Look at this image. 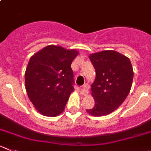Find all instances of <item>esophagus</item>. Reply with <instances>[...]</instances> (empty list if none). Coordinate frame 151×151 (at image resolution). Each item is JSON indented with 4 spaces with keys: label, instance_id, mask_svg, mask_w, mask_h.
<instances>
[{
    "label": "esophagus",
    "instance_id": "34e87169",
    "mask_svg": "<svg viewBox=\"0 0 151 151\" xmlns=\"http://www.w3.org/2000/svg\"><path fill=\"white\" fill-rule=\"evenodd\" d=\"M80 92H81V94L84 95V96H87V95L88 94L89 91H88V85L87 84H84L83 86H82Z\"/></svg>",
    "mask_w": 151,
    "mask_h": 151
}]
</instances>
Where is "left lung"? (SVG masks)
Returning <instances> with one entry per match:
<instances>
[{"mask_svg":"<svg viewBox=\"0 0 151 151\" xmlns=\"http://www.w3.org/2000/svg\"><path fill=\"white\" fill-rule=\"evenodd\" d=\"M89 59L96 71L91 88L95 104L86 111L93 116L108 115L122 105L131 91L132 65L129 58L113 50L91 54Z\"/></svg>","mask_w":151,"mask_h":151,"instance_id":"left-lung-1","label":"left lung"}]
</instances>
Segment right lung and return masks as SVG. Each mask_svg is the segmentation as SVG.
Here are the masks:
<instances>
[{
	"instance_id": "right-lung-1",
	"label": "right lung",
	"mask_w": 151,
	"mask_h": 151,
	"mask_svg": "<svg viewBox=\"0 0 151 151\" xmlns=\"http://www.w3.org/2000/svg\"><path fill=\"white\" fill-rule=\"evenodd\" d=\"M75 49L49 45L31 57L25 72V86L36 110L46 116H57L65 109L74 91L71 63Z\"/></svg>"
}]
</instances>
